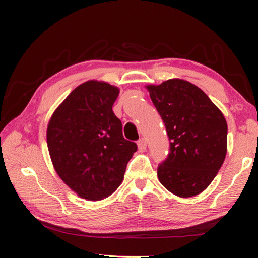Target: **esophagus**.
Segmentation results:
<instances>
[{
    "label": "esophagus",
    "mask_w": 258,
    "mask_h": 258,
    "mask_svg": "<svg viewBox=\"0 0 258 258\" xmlns=\"http://www.w3.org/2000/svg\"><path fill=\"white\" fill-rule=\"evenodd\" d=\"M138 147L140 152H144L146 150V141L144 139H140L138 142Z\"/></svg>",
    "instance_id": "esophagus-1"
}]
</instances>
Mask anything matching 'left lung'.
<instances>
[{
	"instance_id": "obj_1",
	"label": "left lung",
	"mask_w": 258,
	"mask_h": 258,
	"mask_svg": "<svg viewBox=\"0 0 258 258\" xmlns=\"http://www.w3.org/2000/svg\"><path fill=\"white\" fill-rule=\"evenodd\" d=\"M146 87L169 140L166 160L157 167L158 179L179 197L202 193L225 160V117L204 92L187 81L173 79Z\"/></svg>"
}]
</instances>
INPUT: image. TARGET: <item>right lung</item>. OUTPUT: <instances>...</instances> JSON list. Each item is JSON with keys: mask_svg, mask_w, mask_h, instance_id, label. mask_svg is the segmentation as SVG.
<instances>
[{"mask_svg": "<svg viewBox=\"0 0 258 258\" xmlns=\"http://www.w3.org/2000/svg\"><path fill=\"white\" fill-rule=\"evenodd\" d=\"M118 93L105 82L87 81L71 92L48 123L53 166L82 199L98 201L114 193L138 151L124 139L122 122L112 109Z\"/></svg>", "mask_w": 258, "mask_h": 258, "instance_id": "right-lung-1", "label": "right lung"}]
</instances>
